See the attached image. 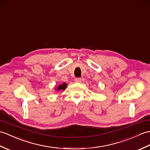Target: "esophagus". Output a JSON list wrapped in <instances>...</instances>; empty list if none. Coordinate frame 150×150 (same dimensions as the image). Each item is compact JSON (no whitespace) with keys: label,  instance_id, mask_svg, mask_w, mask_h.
<instances>
[{"label":"esophagus","instance_id":"esophagus-1","mask_svg":"<svg viewBox=\"0 0 150 150\" xmlns=\"http://www.w3.org/2000/svg\"><path fill=\"white\" fill-rule=\"evenodd\" d=\"M81 81H82V79L81 78H75V82L76 83L81 82Z\"/></svg>","mask_w":150,"mask_h":150}]
</instances>
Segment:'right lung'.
Wrapping results in <instances>:
<instances>
[{"label": "right lung", "mask_w": 150, "mask_h": 150, "mask_svg": "<svg viewBox=\"0 0 150 150\" xmlns=\"http://www.w3.org/2000/svg\"><path fill=\"white\" fill-rule=\"evenodd\" d=\"M67 83L64 82V83H62V84L59 85V86L56 88V89L57 90V91H60V90H64L66 88H67Z\"/></svg>", "instance_id": "obj_1"}]
</instances>
